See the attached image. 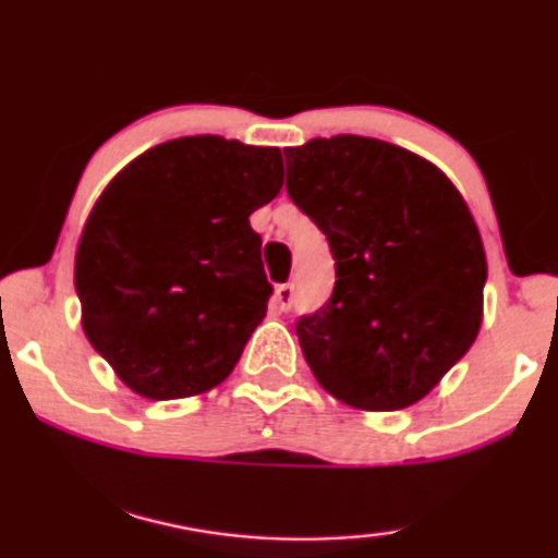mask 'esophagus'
Listing matches in <instances>:
<instances>
[{
  "instance_id": "1",
  "label": "esophagus",
  "mask_w": 558,
  "mask_h": 558,
  "mask_svg": "<svg viewBox=\"0 0 558 558\" xmlns=\"http://www.w3.org/2000/svg\"><path fill=\"white\" fill-rule=\"evenodd\" d=\"M294 296H296L294 284H279L277 292H274V302H277L281 313H287V310L294 305Z\"/></svg>"
}]
</instances>
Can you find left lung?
Masks as SVG:
<instances>
[{"mask_svg":"<svg viewBox=\"0 0 558 558\" xmlns=\"http://www.w3.org/2000/svg\"><path fill=\"white\" fill-rule=\"evenodd\" d=\"M287 192L323 230L336 287L296 320L315 379L356 410L415 404L472 349L487 256L438 166L364 135L287 148Z\"/></svg>","mask_w":558,"mask_h":558,"instance_id":"left-lung-1","label":"left lung"}]
</instances>
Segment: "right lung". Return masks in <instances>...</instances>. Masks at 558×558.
Here are the masks:
<instances>
[{
	"label": "right lung",
	"instance_id": "add662e5",
	"mask_svg": "<svg viewBox=\"0 0 558 558\" xmlns=\"http://www.w3.org/2000/svg\"><path fill=\"white\" fill-rule=\"evenodd\" d=\"M281 182L279 148L190 135L107 184L78 241L74 284L86 338L133 392L179 400L233 372L274 292L248 217Z\"/></svg>",
	"mask_w": 558,
	"mask_h": 558
}]
</instances>
